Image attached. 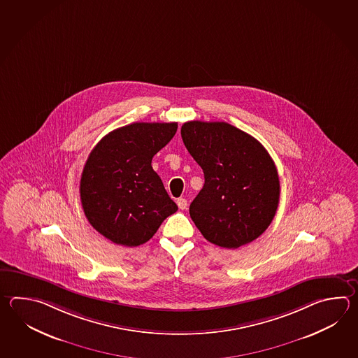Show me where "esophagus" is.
I'll return each instance as SVG.
<instances>
[{"label": "esophagus", "mask_w": 358, "mask_h": 358, "mask_svg": "<svg viewBox=\"0 0 358 358\" xmlns=\"http://www.w3.org/2000/svg\"><path fill=\"white\" fill-rule=\"evenodd\" d=\"M177 205H178V208H180L181 210H185V209H187V200H186L185 197H180V199L177 200Z\"/></svg>", "instance_id": "obj_1"}]
</instances>
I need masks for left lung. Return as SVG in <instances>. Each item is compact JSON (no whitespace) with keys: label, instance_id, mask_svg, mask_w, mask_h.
Returning <instances> with one entry per match:
<instances>
[{"label":"left lung","instance_id":"1","mask_svg":"<svg viewBox=\"0 0 358 358\" xmlns=\"http://www.w3.org/2000/svg\"><path fill=\"white\" fill-rule=\"evenodd\" d=\"M183 144L204 172L190 217L205 238L238 248L265 232L277 213V167L255 138L227 122L189 121Z\"/></svg>","mask_w":358,"mask_h":358}]
</instances>
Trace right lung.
I'll return each instance as SVG.
<instances>
[{
	"label": "right lung",
	"mask_w": 358,
	"mask_h": 358,
	"mask_svg": "<svg viewBox=\"0 0 358 358\" xmlns=\"http://www.w3.org/2000/svg\"><path fill=\"white\" fill-rule=\"evenodd\" d=\"M176 131V122H135L107 134L89 154L81 173V205L89 223L110 241L143 245L177 212L152 167L154 155Z\"/></svg>",
	"instance_id": "add662e5"
}]
</instances>
